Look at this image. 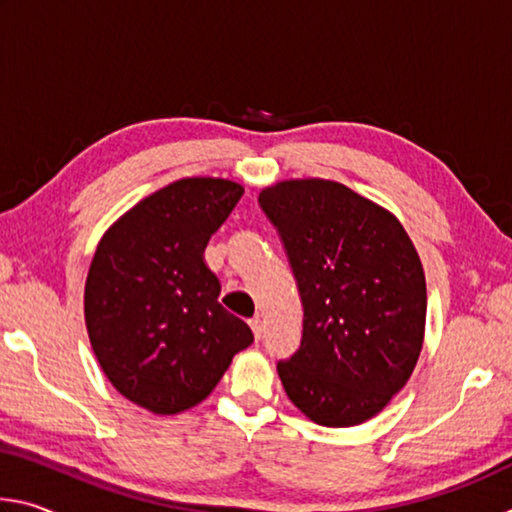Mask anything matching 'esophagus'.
<instances>
[{
	"instance_id": "obj_1",
	"label": "esophagus",
	"mask_w": 512,
	"mask_h": 512,
	"mask_svg": "<svg viewBox=\"0 0 512 512\" xmlns=\"http://www.w3.org/2000/svg\"><path fill=\"white\" fill-rule=\"evenodd\" d=\"M250 329H253L255 341H262V336H264V325H262V320H259V318H253V320H250Z\"/></svg>"
}]
</instances>
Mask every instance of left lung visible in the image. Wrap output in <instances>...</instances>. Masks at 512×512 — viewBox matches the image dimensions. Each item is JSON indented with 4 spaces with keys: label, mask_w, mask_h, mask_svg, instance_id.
Masks as SVG:
<instances>
[{
    "label": "left lung",
    "mask_w": 512,
    "mask_h": 512,
    "mask_svg": "<svg viewBox=\"0 0 512 512\" xmlns=\"http://www.w3.org/2000/svg\"><path fill=\"white\" fill-rule=\"evenodd\" d=\"M302 300V339L277 361L289 400L323 427L370 420L418 363L427 284L402 223L334 180H284L259 194Z\"/></svg>",
    "instance_id": "left-lung-1"
}]
</instances>
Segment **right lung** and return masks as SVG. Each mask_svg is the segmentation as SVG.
<instances>
[{"label":"right lung","mask_w":512,"mask_h":512,"mask_svg":"<svg viewBox=\"0 0 512 512\" xmlns=\"http://www.w3.org/2000/svg\"><path fill=\"white\" fill-rule=\"evenodd\" d=\"M244 187L183 178L131 207L101 237L85 282V325L110 384L142 409L173 415L203 402L253 343L219 302L203 253Z\"/></svg>","instance_id":"right-lung-1"}]
</instances>
